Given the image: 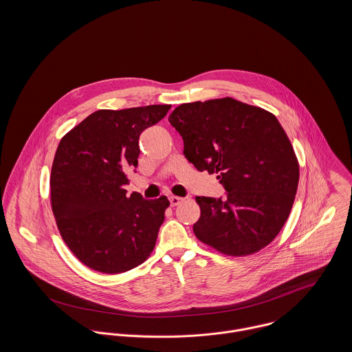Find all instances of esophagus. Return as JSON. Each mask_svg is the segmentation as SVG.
Masks as SVG:
<instances>
[{
	"mask_svg": "<svg viewBox=\"0 0 352 352\" xmlns=\"http://www.w3.org/2000/svg\"><path fill=\"white\" fill-rule=\"evenodd\" d=\"M183 201H184V199L180 198V197H170V198H169V201H170V206H172V207L179 206Z\"/></svg>",
	"mask_w": 352,
	"mask_h": 352,
	"instance_id": "obj_1",
	"label": "esophagus"
}]
</instances>
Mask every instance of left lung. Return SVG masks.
<instances>
[{"label": "left lung", "mask_w": 352, "mask_h": 352, "mask_svg": "<svg viewBox=\"0 0 352 352\" xmlns=\"http://www.w3.org/2000/svg\"><path fill=\"white\" fill-rule=\"evenodd\" d=\"M169 123L198 170L217 173L225 199L197 197V239L228 256L267 247L286 223L296 199L300 164L274 113L232 98L186 102Z\"/></svg>", "instance_id": "8db88e82"}]
</instances>
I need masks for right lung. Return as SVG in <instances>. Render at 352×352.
<instances>
[{"label": "right lung", "instance_id": "obj_1", "mask_svg": "<svg viewBox=\"0 0 352 352\" xmlns=\"http://www.w3.org/2000/svg\"><path fill=\"white\" fill-rule=\"evenodd\" d=\"M170 105L99 109L60 140L52 161L51 208L58 230L87 267L120 274L142 264L155 247L166 197L126 195L138 166L140 135Z\"/></svg>", "mask_w": 352, "mask_h": 352}]
</instances>
